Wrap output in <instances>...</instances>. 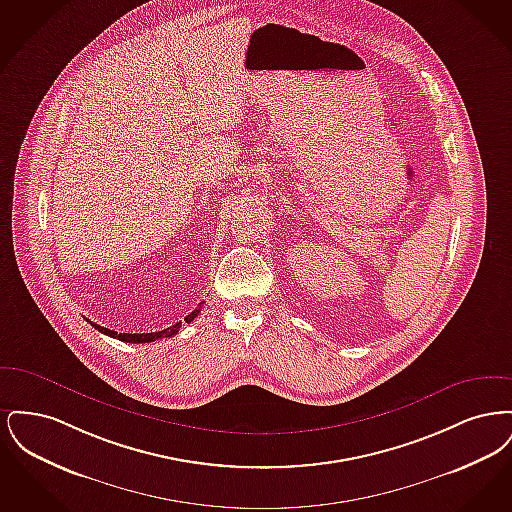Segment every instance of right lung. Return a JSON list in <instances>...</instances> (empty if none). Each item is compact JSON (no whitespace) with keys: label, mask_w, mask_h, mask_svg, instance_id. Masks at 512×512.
<instances>
[{"label":"right lung","mask_w":512,"mask_h":512,"mask_svg":"<svg viewBox=\"0 0 512 512\" xmlns=\"http://www.w3.org/2000/svg\"><path fill=\"white\" fill-rule=\"evenodd\" d=\"M203 303H199V307H201ZM195 309L192 311L188 317H186V322H192L197 315H199V311L201 309ZM98 332L101 334H105V336H111V338H115V340L126 341V343H149V341L159 340V338H172V336H176L178 334V330H180V322H176V324H172L171 328H165V330H161V332H151V334H119V332H115V330H109V328H103V326H99V324H94L92 320H88Z\"/></svg>","instance_id":"obj_1"}]
</instances>
